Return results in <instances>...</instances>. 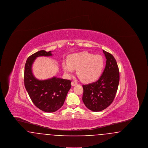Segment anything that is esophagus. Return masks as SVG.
Here are the masks:
<instances>
[{"mask_svg": "<svg viewBox=\"0 0 148 148\" xmlns=\"http://www.w3.org/2000/svg\"><path fill=\"white\" fill-rule=\"evenodd\" d=\"M71 84L72 86H75V85H77V83L76 82H72L71 83Z\"/></svg>", "mask_w": 148, "mask_h": 148, "instance_id": "obj_1", "label": "esophagus"}]
</instances>
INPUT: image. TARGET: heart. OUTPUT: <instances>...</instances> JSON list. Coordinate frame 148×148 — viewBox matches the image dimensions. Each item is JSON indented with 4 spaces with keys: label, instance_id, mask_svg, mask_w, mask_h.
Listing matches in <instances>:
<instances>
[{
    "label": "heart",
    "instance_id": "b5f03b06",
    "mask_svg": "<svg viewBox=\"0 0 148 148\" xmlns=\"http://www.w3.org/2000/svg\"><path fill=\"white\" fill-rule=\"evenodd\" d=\"M104 60L100 55H94L87 51L72 54L68 57V62H63L62 66L65 74L71 76L74 69L83 82L89 83L96 80L103 69Z\"/></svg>",
    "mask_w": 148,
    "mask_h": 148
}]
</instances>
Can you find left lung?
Instances as JSON below:
<instances>
[{
  "label": "left lung",
  "instance_id": "left-lung-1",
  "mask_svg": "<svg viewBox=\"0 0 148 148\" xmlns=\"http://www.w3.org/2000/svg\"><path fill=\"white\" fill-rule=\"evenodd\" d=\"M103 51L106 62L102 75L97 82L83 85V103L93 112L102 111L112 103L119 83V71L116 60L110 53Z\"/></svg>",
  "mask_w": 148,
  "mask_h": 148
}]
</instances>
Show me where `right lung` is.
I'll use <instances>...</instances> for the list:
<instances>
[{
    "label": "right lung",
    "mask_w": 148,
    "mask_h": 148,
    "mask_svg": "<svg viewBox=\"0 0 148 148\" xmlns=\"http://www.w3.org/2000/svg\"><path fill=\"white\" fill-rule=\"evenodd\" d=\"M51 51L40 50L28 57L24 69V85L32 101L43 112H56L63 106L71 88L70 80L54 77L40 80L32 73V65L39 56H51Z\"/></svg>",
    "instance_id": "1"
}]
</instances>
